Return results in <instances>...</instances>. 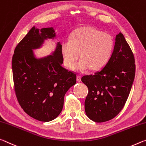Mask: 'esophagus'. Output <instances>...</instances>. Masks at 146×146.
I'll use <instances>...</instances> for the list:
<instances>
[{
  "label": "esophagus",
  "instance_id": "1",
  "mask_svg": "<svg viewBox=\"0 0 146 146\" xmlns=\"http://www.w3.org/2000/svg\"><path fill=\"white\" fill-rule=\"evenodd\" d=\"M81 76H77V81L78 82H81Z\"/></svg>",
  "mask_w": 146,
  "mask_h": 146
}]
</instances>
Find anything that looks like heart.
<instances>
[{"label": "heart", "mask_w": 146, "mask_h": 146, "mask_svg": "<svg viewBox=\"0 0 146 146\" xmlns=\"http://www.w3.org/2000/svg\"><path fill=\"white\" fill-rule=\"evenodd\" d=\"M114 40L111 35L90 26H84L72 33L70 40L66 39L61 45V53L64 64L73 68L79 56L80 60L74 70L85 72L90 68L98 70L104 68L113 54Z\"/></svg>", "instance_id": "heart-1"}]
</instances>
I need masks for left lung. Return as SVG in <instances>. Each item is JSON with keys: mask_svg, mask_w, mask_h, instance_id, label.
<instances>
[{"mask_svg": "<svg viewBox=\"0 0 146 146\" xmlns=\"http://www.w3.org/2000/svg\"><path fill=\"white\" fill-rule=\"evenodd\" d=\"M135 75L133 54L123 35L119 33L106 65L94 75L82 78L89 89L85 110L90 120L104 122L118 115L127 101Z\"/></svg>", "mask_w": 146, "mask_h": 146, "instance_id": "1", "label": "left lung"}]
</instances>
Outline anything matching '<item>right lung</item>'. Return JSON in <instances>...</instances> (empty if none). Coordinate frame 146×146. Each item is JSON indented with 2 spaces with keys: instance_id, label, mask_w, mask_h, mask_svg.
<instances>
[{
  "instance_id": "add662e5",
  "label": "right lung",
  "mask_w": 146,
  "mask_h": 146,
  "mask_svg": "<svg viewBox=\"0 0 146 146\" xmlns=\"http://www.w3.org/2000/svg\"><path fill=\"white\" fill-rule=\"evenodd\" d=\"M54 27L31 29L16 46L12 71L16 96L28 115L37 120L50 121L63 109L66 92L76 83V74L62 66L61 42L51 54L39 57L34 50L46 40H56Z\"/></svg>"
}]
</instances>
